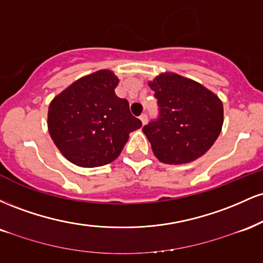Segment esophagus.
Instances as JSON below:
<instances>
[{"instance_id": "34e87169", "label": "esophagus", "mask_w": 263, "mask_h": 263, "mask_svg": "<svg viewBox=\"0 0 263 263\" xmlns=\"http://www.w3.org/2000/svg\"><path fill=\"white\" fill-rule=\"evenodd\" d=\"M140 120H141L142 125H146V123H147V120H148V117H147V115H146V114H142L141 116H140Z\"/></svg>"}]
</instances>
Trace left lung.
Wrapping results in <instances>:
<instances>
[{
    "mask_svg": "<svg viewBox=\"0 0 263 263\" xmlns=\"http://www.w3.org/2000/svg\"><path fill=\"white\" fill-rule=\"evenodd\" d=\"M159 105V119L142 128L158 161L190 163L206 153L221 132L222 102L209 89L176 73L148 81Z\"/></svg>",
    "mask_w": 263,
    "mask_h": 263,
    "instance_id": "left-lung-1",
    "label": "left lung"
}]
</instances>
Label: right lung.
Here are the masks:
<instances>
[{
  "mask_svg": "<svg viewBox=\"0 0 263 263\" xmlns=\"http://www.w3.org/2000/svg\"><path fill=\"white\" fill-rule=\"evenodd\" d=\"M119 78L102 69L58 93L48 108V131L63 156L84 168L111 163L142 122L115 93Z\"/></svg>",
  "mask_w": 263,
  "mask_h": 263,
  "instance_id": "add662e5",
  "label": "right lung"
}]
</instances>
